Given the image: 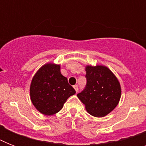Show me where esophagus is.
Returning a JSON list of instances; mask_svg holds the SVG:
<instances>
[{
    "label": "esophagus",
    "instance_id": "esophagus-1",
    "mask_svg": "<svg viewBox=\"0 0 146 146\" xmlns=\"http://www.w3.org/2000/svg\"><path fill=\"white\" fill-rule=\"evenodd\" d=\"M73 88H74V89L76 90V92H77L78 90H79V89H78V86L77 85H75V86H73Z\"/></svg>",
    "mask_w": 146,
    "mask_h": 146
}]
</instances>
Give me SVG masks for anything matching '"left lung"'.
I'll return each mask as SVG.
<instances>
[{
    "instance_id": "obj_1",
    "label": "left lung",
    "mask_w": 146,
    "mask_h": 146,
    "mask_svg": "<svg viewBox=\"0 0 146 146\" xmlns=\"http://www.w3.org/2000/svg\"><path fill=\"white\" fill-rule=\"evenodd\" d=\"M86 71V86L77 97L91 115L104 117L115 108L120 101V82L107 66H87Z\"/></svg>"
}]
</instances>
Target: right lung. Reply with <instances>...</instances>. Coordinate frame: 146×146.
Returning <instances> with one entry per match:
<instances>
[{
	"mask_svg": "<svg viewBox=\"0 0 146 146\" xmlns=\"http://www.w3.org/2000/svg\"><path fill=\"white\" fill-rule=\"evenodd\" d=\"M75 93V89L62 75L60 66L57 64L42 66L31 82V101L35 108L45 115L60 111L67 98Z\"/></svg>",
	"mask_w": 146,
	"mask_h": 146,
	"instance_id": "right-lung-1",
	"label": "right lung"
}]
</instances>
